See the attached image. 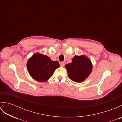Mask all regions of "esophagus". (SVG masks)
<instances>
[{
    "mask_svg": "<svg viewBox=\"0 0 122 122\" xmlns=\"http://www.w3.org/2000/svg\"><path fill=\"white\" fill-rule=\"evenodd\" d=\"M60 66H64V64H65V63H64V62H61L60 63Z\"/></svg>",
    "mask_w": 122,
    "mask_h": 122,
    "instance_id": "34e87169",
    "label": "esophagus"
}]
</instances>
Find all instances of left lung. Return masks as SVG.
<instances>
[{
    "label": "left lung",
    "instance_id": "8db88e82",
    "mask_svg": "<svg viewBox=\"0 0 122 122\" xmlns=\"http://www.w3.org/2000/svg\"><path fill=\"white\" fill-rule=\"evenodd\" d=\"M66 68L69 78L76 82H81L91 73L92 65L89 59L84 56H75L72 63L67 64Z\"/></svg>",
    "mask_w": 122,
    "mask_h": 122
}]
</instances>
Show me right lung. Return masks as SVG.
Here are the masks:
<instances>
[{"instance_id":"1","label":"right lung","mask_w":122,"mask_h":122,"mask_svg":"<svg viewBox=\"0 0 122 122\" xmlns=\"http://www.w3.org/2000/svg\"><path fill=\"white\" fill-rule=\"evenodd\" d=\"M59 66L58 61H52L49 57L40 53L34 54L27 62L28 70L30 76L39 82L47 81Z\"/></svg>"}]
</instances>
